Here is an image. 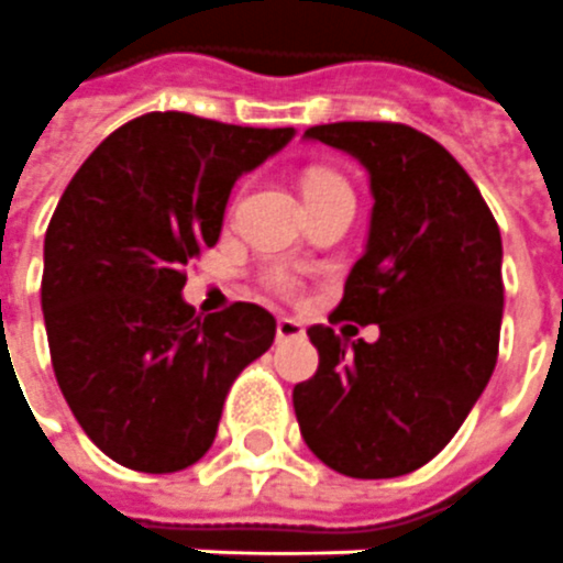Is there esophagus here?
Returning a JSON list of instances; mask_svg holds the SVG:
<instances>
[{"mask_svg": "<svg viewBox=\"0 0 563 563\" xmlns=\"http://www.w3.org/2000/svg\"><path fill=\"white\" fill-rule=\"evenodd\" d=\"M275 336L282 339V342H285V339H302L306 336V327H302L297 318H278V321H275Z\"/></svg>", "mask_w": 563, "mask_h": 563, "instance_id": "1", "label": "esophagus"}]
</instances>
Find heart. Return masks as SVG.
Listing matches in <instances>:
<instances>
[{
    "mask_svg": "<svg viewBox=\"0 0 563 563\" xmlns=\"http://www.w3.org/2000/svg\"><path fill=\"white\" fill-rule=\"evenodd\" d=\"M318 194H352V187L336 173H309L306 175V197H318ZM266 285L282 297H290L300 288L297 275L288 273V269H273L266 275Z\"/></svg>",
    "mask_w": 563,
    "mask_h": 563,
    "instance_id": "obj_1",
    "label": "heart"
}]
</instances>
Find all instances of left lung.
<instances>
[{
	"label": "left lung",
	"mask_w": 563,
	"mask_h": 563,
	"mask_svg": "<svg viewBox=\"0 0 563 563\" xmlns=\"http://www.w3.org/2000/svg\"><path fill=\"white\" fill-rule=\"evenodd\" d=\"M306 135L369 169V242L333 318L378 324V339L349 345L333 327H309L318 369L294 388V412L330 470L406 476L449 445L494 373L500 227L464 166L406 123L339 121Z\"/></svg>",
	"instance_id": "1"
}]
</instances>
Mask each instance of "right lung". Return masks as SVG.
<instances>
[{"label":"right lung","instance_id":"1","mask_svg":"<svg viewBox=\"0 0 563 563\" xmlns=\"http://www.w3.org/2000/svg\"><path fill=\"white\" fill-rule=\"evenodd\" d=\"M294 126H236L147 111L84 161L47 224L42 309L54 376L84 433L139 473L209 452L236 376L275 339V318L233 302L202 318L187 263L221 236L242 173Z\"/></svg>","mask_w":563,"mask_h":563}]
</instances>
